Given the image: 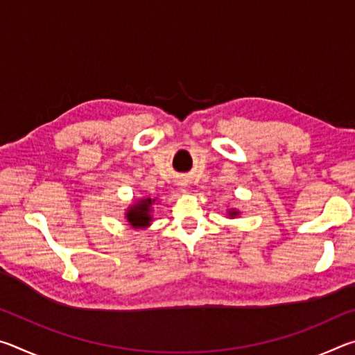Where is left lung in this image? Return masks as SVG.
I'll use <instances>...</instances> for the list:
<instances>
[{"label":"left lung","mask_w":355,"mask_h":355,"mask_svg":"<svg viewBox=\"0 0 355 355\" xmlns=\"http://www.w3.org/2000/svg\"><path fill=\"white\" fill-rule=\"evenodd\" d=\"M230 214H236V211H232V213H230Z\"/></svg>","instance_id":"left-lung-1"}]
</instances>
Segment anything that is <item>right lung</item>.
<instances>
[{
    "instance_id": "add662e5",
    "label": "right lung",
    "mask_w": 355,
    "mask_h": 355,
    "mask_svg": "<svg viewBox=\"0 0 355 355\" xmlns=\"http://www.w3.org/2000/svg\"><path fill=\"white\" fill-rule=\"evenodd\" d=\"M155 200H152L148 197V199H144L141 200L137 205H135L131 209H128L127 213V219L131 225H133L135 228L137 227H146L150 224V220H152V218H150V207H152V203Z\"/></svg>"
}]
</instances>
